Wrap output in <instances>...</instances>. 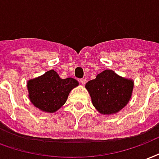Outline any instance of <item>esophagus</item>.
Listing matches in <instances>:
<instances>
[{"label":"esophagus","instance_id":"1","mask_svg":"<svg viewBox=\"0 0 159 159\" xmlns=\"http://www.w3.org/2000/svg\"><path fill=\"white\" fill-rule=\"evenodd\" d=\"M80 82H81L82 84H85L87 83V79L86 78H82V79H80Z\"/></svg>","mask_w":159,"mask_h":159}]
</instances>
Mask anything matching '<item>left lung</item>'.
Returning a JSON list of instances; mask_svg holds the SVG:
<instances>
[{
  "label": "left lung",
  "mask_w": 159,
  "mask_h": 159,
  "mask_svg": "<svg viewBox=\"0 0 159 159\" xmlns=\"http://www.w3.org/2000/svg\"><path fill=\"white\" fill-rule=\"evenodd\" d=\"M133 87V80L124 78L112 70L98 74L85 86L93 106L102 115H112L123 109L130 101Z\"/></svg>",
  "instance_id": "left-lung-1"
}]
</instances>
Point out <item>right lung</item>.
<instances>
[{
  "mask_svg": "<svg viewBox=\"0 0 159 159\" xmlns=\"http://www.w3.org/2000/svg\"><path fill=\"white\" fill-rule=\"evenodd\" d=\"M78 82L68 77L62 79L54 70L28 81L29 98L36 108L43 112L54 113L66 102L70 92L78 86Z\"/></svg>",
  "mask_w": 159,
  "mask_h": 159,
  "instance_id": "obj_1",
  "label": "right lung"
}]
</instances>
